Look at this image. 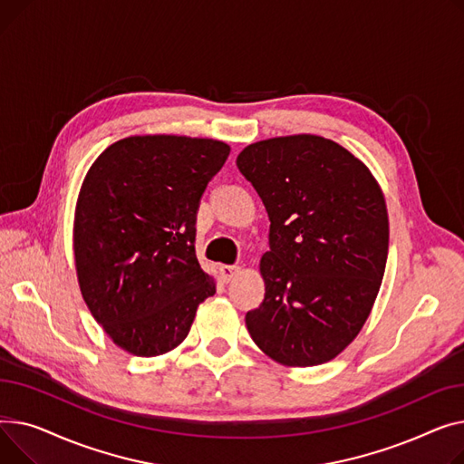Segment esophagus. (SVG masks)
Listing matches in <instances>:
<instances>
[{"mask_svg": "<svg viewBox=\"0 0 464 464\" xmlns=\"http://www.w3.org/2000/svg\"><path fill=\"white\" fill-rule=\"evenodd\" d=\"M221 274H223V279L227 283H230V281H234L241 274V267L239 266H223L221 267Z\"/></svg>", "mask_w": 464, "mask_h": 464, "instance_id": "34e87169", "label": "esophagus"}]
</instances>
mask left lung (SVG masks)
Wrapping results in <instances>:
<instances>
[{
	"label": "left lung",
	"mask_w": 464,
	"mask_h": 464,
	"mask_svg": "<svg viewBox=\"0 0 464 464\" xmlns=\"http://www.w3.org/2000/svg\"><path fill=\"white\" fill-rule=\"evenodd\" d=\"M236 165L269 215L266 295L245 324L286 367L337 358L358 337L384 279L390 221L371 170L337 142L290 134L243 148Z\"/></svg>",
	"instance_id": "1"
}]
</instances>
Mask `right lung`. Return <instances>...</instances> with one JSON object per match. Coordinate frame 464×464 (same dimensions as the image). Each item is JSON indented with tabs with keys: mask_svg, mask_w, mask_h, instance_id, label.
Listing matches in <instances>:
<instances>
[{
	"mask_svg": "<svg viewBox=\"0 0 464 464\" xmlns=\"http://www.w3.org/2000/svg\"><path fill=\"white\" fill-rule=\"evenodd\" d=\"M228 153L213 139L127 136L82 181L72 223L78 286L104 334L132 356L179 346L215 294L197 258L195 225Z\"/></svg>",
	"mask_w": 464,
	"mask_h": 464,
	"instance_id": "obj_1",
	"label": "right lung"
}]
</instances>
